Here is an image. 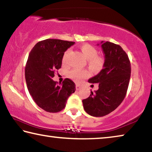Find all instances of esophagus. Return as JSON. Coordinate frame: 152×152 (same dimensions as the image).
I'll return each instance as SVG.
<instances>
[{"label": "esophagus", "mask_w": 152, "mask_h": 152, "mask_svg": "<svg viewBox=\"0 0 152 152\" xmlns=\"http://www.w3.org/2000/svg\"><path fill=\"white\" fill-rule=\"evenodd\" d=\"M81 88V86L79 85V84H76V89L77 90V91H78V90H80Z\"/></svg>", "instance_id": "1"}]
</instances>
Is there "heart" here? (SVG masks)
<instances>
[{
    "label": "heart",
    "mask_w": 152,
    "mask_h": 152,
    "mask_svg": "<svg viewBox=\"0 0 152 152\" xmlns=\"http://www.w3.org/2000/svg\"><path fill=\"white\" fill-rule=\"evenodd\" d=\"M80 49L85 58L87 59V64L89 68L94 72H99L103 69L105 64V58L102 56L98 55L97 49L90 44L82 45ZM70 53L68 50L64 52L62 57V63L66 64L67 58ZM90 75L89 72L86 70H79L74 68L67 73V76L76 82H80L82 80L86 78Z\"/></svg>",
    "instance_id": "1"
}]
</instances>
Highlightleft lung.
Instances as JSON below:
<instances>
[{"instance_id": "obj_1", "label": "left lung", "mask_w": 152, "mask_h": 152, "mask_svg": "<svg viewBox=\"0 0 152 152\" xmlns=\"http://www.w3.org/2000/svg\"><path fill=\"white\" fill-rule=\"evenodd\" d=\"M105 64L102 70L88 80L99 84V89L82 100L84 109L93 117H103L119 106L127 93L131 76V64L125 51L119 45L101 42Z\"/></svg>"}]
</instances>
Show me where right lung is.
Returning <instances> with one entry per match:
<instances>
[{"label":"right lung","mask_w":152,"mask_h":152,"mask_svg":"<svg viewBox=\"0 0 152 152\" xmlns=\"http://www.w3.org/2000/svg\"><path fill=\"white\" fill-rule=\"evenodd\" d=\"M74 43L47 39L36 43L29 53L25 70L27 86L33 101L45 111H61L76 91L70 79H64L61 85L52 80L56 70L61 68L64 52Z\"/></svg>","instance_id":"obj_1"}]
</instances>
